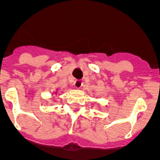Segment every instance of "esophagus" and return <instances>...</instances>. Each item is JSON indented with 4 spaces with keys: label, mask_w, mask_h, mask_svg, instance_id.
Here are the masks:
<instances>
[{
    "label": "esophagus",
    "mask_w": 160,
    "mask_h": 160,
    "mask_svg": "<svg viewBox=\"0 0 160 160\" xmlns=\"http://www.w3.org/2000/svg\"><path fill=\"white\" fill-rule=\"evenodd\" d=\"M83 86V81L80 80H77L74 81V87L76 88H80V87Z\"/></svg>",
    "instance_id": "obj_1"
}]
</instances>
